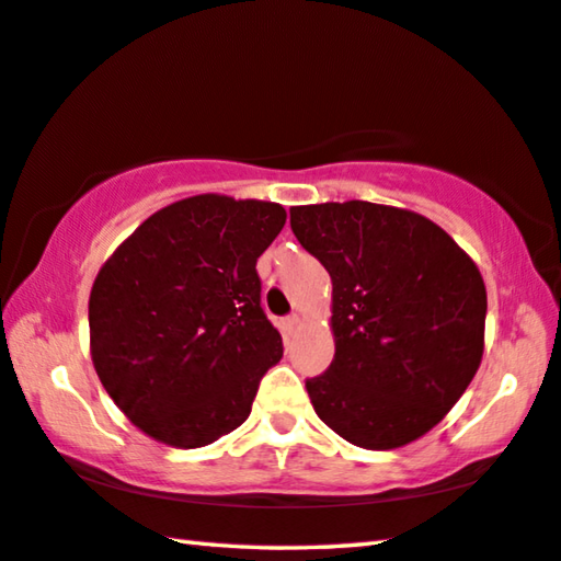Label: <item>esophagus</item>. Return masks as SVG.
Wrapping results in <instances>:
<instances>
[{
	"instance_id": "34e87169",
	"label": "esophagus",
	"mask_w": 561,
	"mask_h": 561,
	"mask_svg": "<svg viewBox=\"0 0 561 561\" xmlns=\"http://www.w3.org/2000/svg\"><path fill=\"white\" fill-rule=\"evenodd\" d=\"M299 323H301V319H299V313H291V316H287V319L282 321V329H284V335H291L294 331L299 329Z\"/></svg>"
}]
</instances>
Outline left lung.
<instances>
[{"mask_svg":"<svg viewBox=\"0 0 561 561\" xmlns=\"http://www.w3.org/2000/svg\"><path fill=\"white\" fill-rule=\"evenodd\" d=\"M289 213L333 284L335 355L307 380L316 414L360 449L420 439L483 358L488 301L476 262L414 210L345 201Z\"/></svg>","mask_w":561,"mask_h":561,"instance_id":"1","label":"left lung"}]
</instances>
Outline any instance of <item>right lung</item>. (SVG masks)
Masks as SVG:
<instances>
[{"instance_id":"obj_1","label":"right lung","mask_w":561,"mask_h":561,"mask_svg":"<svg viewBox=\"0 0 561 561\" xmlns=\"http://www.w3.org/2000/svg\"><path fill=\"white\" fill-rule=\"evenodd\" d=\"M287 210L201 193L149 216L100 267L90 355L100 382L151 439L198 449L248 420L282 335L254 264Z\"/></svg>"}]
</instances>
